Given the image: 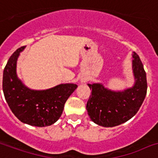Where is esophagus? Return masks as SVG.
I'll return each mask as SVG.
<instances>
[{
  "mask_svg": "<svg viewBox=\"0 0 158 158\" xmlns=\"http://www.w3.org/2000/svg\"><path fill=\"white\" fill-rule=\"evenodd\" d=\"M86 81H86V79H81V83H85Z\"/></svg>",
  "mask_w": 158,
  "mask_h": 158,
  "instance_id": "1",
  "label": "esophagus"
}]
</instances>
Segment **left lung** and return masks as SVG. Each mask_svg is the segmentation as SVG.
<instances>
[{
	"instance_id": "obj_1",
	"label": "left lung",
	"mask_w": 158,
	"mask_h": 158,
	"mask_svg": "<svg viewBox=\"0 0 158 158\" xmlns=\"http://www.w3.org/2000/svg\"><path fill=\"white\" fill-rule=\"evenodd\" d=\"M134 86L122 91L107 89L101 83L88 84L91 95L86 104L90 119L103 127H114L134 117L141 107L147 94L146 73L139 55L133 52Z\"/></svg>"
}]
</instances>
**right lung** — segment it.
<instances>
[{
	"label": "right lung",
	"instance_id": "1",
	"mask_svg": "<svg viewBox=\"0 0 158 158\" xmlns=\"http://www.w3.org/2000/svg\"><path fill=\"white\" fill-rule=\"evenodd\" d=\"M24 48H18L5 67L2 80L5 99L12 113L24 123L37 127L49 126L61 117L66 101L77 85L60 84L43 90L25 86L16 74L17 59Z\"/></svg>",
	"mask_w": 158,
	"mask_h": 158
}]
</instances>
